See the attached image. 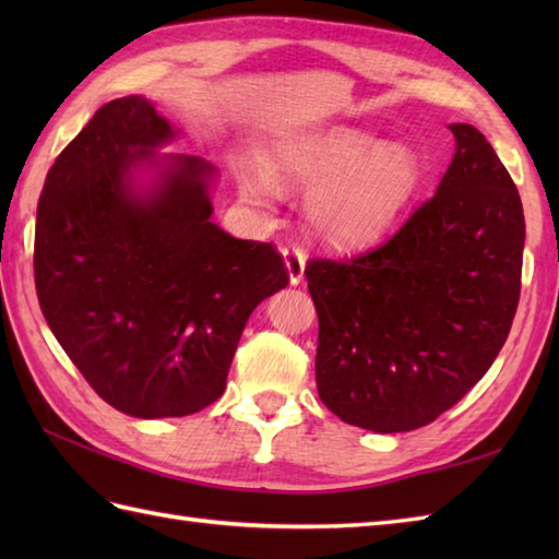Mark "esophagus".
I'll use <instances>...</instances> for the list:
<instances>
[{
	"label": "esophagus",
	"mask_w": 559,
	"mask_h": 559,
	"mask_svg": "<svg viewBox=\"0 0 559 559\" xmlns=\"http://www.w3.org/2000/svg\"><path fill=\"white\" fill-rule=\"evenodd\" d=\"M283 261H286V269H288V278L293 286H298L305 278V264H307V257L300 247L295 245H286L283 247Z\"/></svg>",
	"instance_id": "34e87169"
}]
</instances>
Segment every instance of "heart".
I'll use <instances>...</instances> for the list:
<instances>
[{
    "mask_svg": "<svg viewBox=\"0 0 559 559\" xmlns=\"http://www.w3.org/2000/svg\"><path fill=\"white\" fill-rule=\"evenodd\" d=\"M266 170L242 168L240 194L249 206L273 213L281 189L310 192L305 216L329 245L372 240L394 225L423 182L418 151L401 141L382 144L358 129L329 134H293L273 141Z\"/></svg>",
    "mask_w": 559,
    "mask_h": 559,
    "instance_id": "obj_1",
    "label": "heart"
}]
</instances>
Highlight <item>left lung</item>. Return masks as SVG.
Here are the masks:
<instances>
[{"instance_id": "left-lung-1", "label": "left lung", "mask_w": 559, "mask_h": 559, "mask_svg": "<svg viewBox=\"0 0 559 559\" xmlns=\"http://www.w3.org/2000/svg\"><path fill=\"white\" fill-rule=\"evenodd\" d=\"M432 199L370 252L305 269L317 391L343 423L411 432L468 394L512 329L526 223L516 185L473 124Z\"/></svg>"}]
</instances>
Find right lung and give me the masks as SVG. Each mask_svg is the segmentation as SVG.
Here are the masks:
<instances>
[{
    "label": "right lung",
    "mask_w": 559,
    "mask_h": 559,
    "mask_svg": "<svg viewBox=\"0 0 559 559\" xmlns=\"http://www.w3.org/2000/svg\"><path fill=\"white\" fill-rule=\"evenodd\" d=\"M144 96L91 117L47 173L35 290L47 326L112 408L182 418L225 391L254 307L288 286L269 242L211 221L216 168Z\"/></svg>",
    "instance_id": "1"
}]
</instances>
